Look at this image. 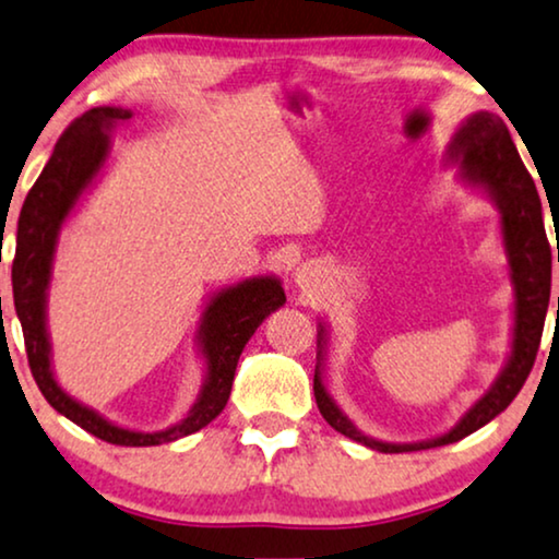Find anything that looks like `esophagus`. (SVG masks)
Masks as SVG:
<instances>
[{
    "label": "esophagus",
    "mask_w": 559,
    "mask_h": 559,
    "mask_svg": "<svg viewBox=\"0 0 559 559\" xmlns=\"http://www.w3.org/2000/svg\"><path fill=\"white\" fill-rule=\"evenodd\" d=\"M295 282L300 287H310L316 282V266H310V264H302L300 270H297V274H295Z\"/></svg>",
    "instance_id": "esophagus-1"
}]
</instances>
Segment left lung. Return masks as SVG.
<instances>
[{
    "label": "left lung",
    "instance_id": "left-lung-1",
    "mask_svg": "<svg viewBox=\"0 0 559 559\" xmlns=\"http://www.w3.org/2000/svg\"><path fill=\"white\" fill-rule=\"evenodd\" d=\"M447 166L456 169V182L480 190L501 215V243L509 264V280L513 289L511 302V342L501 372L492 385L462 413L460 421L439 437L424 441H382L357 429V424L333 401L325 388V346L329 329L318 321V352L313 393L321 416L333 429L359 444L377 452H418V449L444 447L469 437V433L490 424L498 413L509 408L519 390L524 388L532 372L536 349H539L542 331L549 306V287H552V249H549L542 200L536 192L532 174L526 171L516 146H513L509 128L496 112H473L456 126L452 141L447 146ZM559 262V249H557ZM559 310V297H557Z\"/></svg>",
    "mask_w": 559,
    "mask_h": 559
}]
</instances>
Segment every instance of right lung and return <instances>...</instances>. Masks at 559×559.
I'll return each instance as SVG.
<instances>
[{"label":"right lung","mask_w":559,"mask_h":559,"mask_svg":"<svg viewBox=\"0 0 559 559\" xmlns=\"http://www.w3.org/2000/svg\"><path fill=\"white\" fill-rule=\"evenodd\" d=\"M130 118L133 110L128 107H94L71 122L58 138L53 156L43 166L38 182L27 192L25 205L20 210L12 295L23 325L27 361L43 397L61 416L97 439L118 447H158L205 429L226 408L243 346L266 321V316L285 306L287 297L274 274L241 280L207 297L194 331V344L202 359L200 393L190 411L166 429L138 431L120 426L61 388V382L56 380L53 344L48 331V289L53 282L58 238L92 187L103 179L112 158L110 135Z\"/></svg>","instance_id":"obj_1"}]
</instances>
